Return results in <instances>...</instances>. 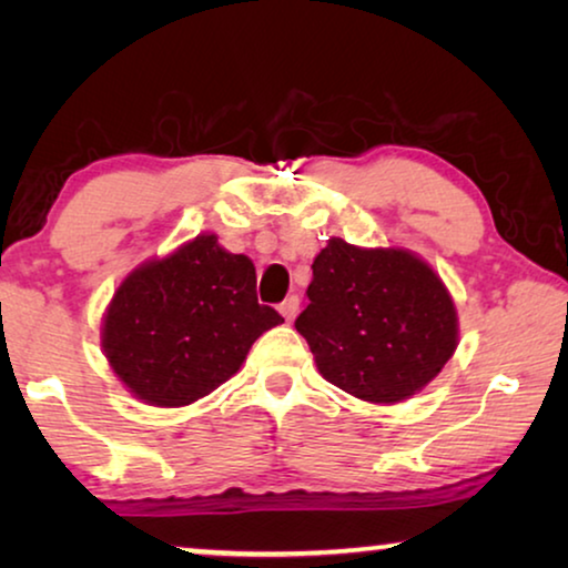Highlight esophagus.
<instances>
[{
  "label": "esophagus",
  "mask_w": 568,
  "mask_h": 568,
  "mask_svg": "<svg viewBox=\"0 0 568 568\" xmlns=\"http://www.w3.org/2000/svg\"><path fill=\"white\" fill-rule=\"evenodd\" d=\"M278 313L284 315V321L286 323H292L294 317H297V313H300V297L297 294H292V297H286L282 305H278Z\"/></svg>",
  "instance_id": "obj_1"
}]
</instances>
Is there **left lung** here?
<instances>
[{
    "instance_id": "obj_1",
    "label": "left lung",
    "mask_w": 568,
    "mask_h": 568,
    "mask_svg": "<svg viewBox=\"0 0 568 568\" xmlns=\"http://www.w3.org/2000/svg\"><path fill=\"white\" fill-rule=\"evenodd\" d=\"M297 328L317 372L354 398L395 406L424 390L457 348V310L437 271L406 247L341 237L315 255Z\"/></svg>"
}]
</instances>
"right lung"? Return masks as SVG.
<instances>
[{
  "mask_svg": "<svg viewBox=\"0 0 568 568\" xmlns=\"http://www.w3.org/2000/svg\"><path fill=\"white\" fill-rule=\"evenodd\" d=\"M278 323L284 317L255 297L253 261L204 232L123 278L100 346L134 398L181 408L227 383L255 338Z\"/></svg>",
  "mask_w": 568,
  "mask_h": 568,
  "instance_id": "obj_1",
  "label": "right lung"
}]
</instances>
